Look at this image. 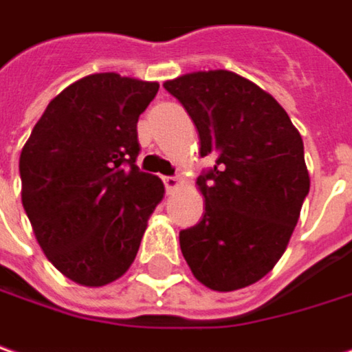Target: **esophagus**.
<instances>
[{
	"label": "esophagus",
	"mask_w": 352,
	"mask_h": 352,
	"mask_svg": "<svg viewBox=\"0 0 352 352\" xmlns=\"http://www.w3.org/2000/svg\"><path fill=\"white\" fill-rule=\"evenodd\" d=\"M163 183H165L167 193H173V191H177L183 185V181L179 177H163Z\"/></svg>",
	"instance_id": "34e87169"
}]
</instances>
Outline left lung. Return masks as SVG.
I'll return each mask as SVG.
<instances>
[{"mask_svg":"<svg viewBox=\"0 0 352 352\" xmlns=\"http://www.w3.org/2000/svg\"><path fill=\"white\" fill-rule=\"evenodd\" d=\"M163 87L193 119L205 213L179 233L181 253L205 287L227 293L263 279L285 253L309 195L300 133L277 99L227 69L185 73Z\"/></svg>","mask_w":352,"mask_h":352,"instance_id":"obj_1","label":"left lung"}]
</instances>
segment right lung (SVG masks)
<instances>
[{
  "instance_id": "right-lung-1",
  "label": "right lung",
  "mask_w": 352,
  "mask_h": 352,
  "mask_svg": "<svg viewBox=\"0 0 352 352\" xmlns=\"http://www.w3.org/2000/svg\"><path fill=\"white\" fill-rule=\"evenodd\" d=\"M157 81L94 73L53 97L19 157L21 203L53 267L83 287L117 280L135 261L165 195L139 171L137 121Z\"/></svg>"
}]
</instances>
